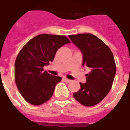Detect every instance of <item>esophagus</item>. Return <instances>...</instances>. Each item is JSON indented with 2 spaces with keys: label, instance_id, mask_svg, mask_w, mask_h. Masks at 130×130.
Masks as SVG:
<instances>
[{
  "label": "esophagus",
  "instance_id": "1",
  "mask_svg": "<svg viewBox=\"0 0 130 130\" xmlns=\"http://www.w3.org/2000/svg\"><path fill=\"white\" fill-rule=\"evenodd\" d=\"M63 80H64L65 82H67V83H69V82H71V80H70V79H67V77H63Z\"/></svg>",
  "mask_w": 130,
  "mask_h": 130
}]
</instances>
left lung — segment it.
I'll return each mask as SVG.
<instances>
[{
    "instance_id": "obj_1",
    "label": "left lung",
    "mask_w": 130,
    "mask_h": 130,
    "mask_svg": "<svg viewBox=\"0 0 130 130\" xmlns=\"http://www.w3.org/2000/svg\"><path fill=\"white\" fill-rule=\"evenodd\" d=\"M71 40L83 54L82 65L89 67L86 82L80 84L73 97L86 107L97 105L107 95L113 85L116 64L113 53L106 44L92 34L69 35Z\"/></svg>"
}]
</instances>
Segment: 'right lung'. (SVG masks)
<instances>
[{"label":"right lung","instance_id":"obj_1","mask_svg":"<svg viewBox=\"0 0 130 130\" xmlns=\"http://www.w3.org/2000/svg\"><path fill=\"white\" fill-rule=\"evenodd\" d=\"M70 43L65 36L40 34L25 44L15 63V80L23 98L33 105H40L51 99L61 77L44 71V66L54 60L62 46Z\"/></svg>","mask_w":130,"mask_h":130}]
</instances>
